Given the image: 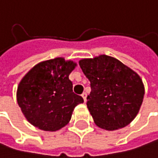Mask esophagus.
<instances>
[{
	"mask_svg": "<svg viewBox=\"0 0 158 158\" xmlns=\"http://www.w3.org/2000/svg\"><path fill=\"white\" fill-rule=\"evenodd\" d=\"M81 97L83 98V99H84V102H86L87 101V93H82V95H81Z\"/></svg>",
	"mask_w": 158,
	"mask_h": 158,
	"instance_id": "obj_1",
	"label": "esophagus"
}]
</instances>
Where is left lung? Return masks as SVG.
Wrapping results in <instances>:
<instances>
[{
    "instance_id": "8db88e82",
    "label": "left lung",
    "mask_w": 158,
    "mask_h": 158,
    "mask_svg": "<svg viewBox=\"0 0 158 158\" xmlns=\"http://www.w3.org/2000/svg\"><path fill=\"white\" fill-rule=\"evenodd\" d=\"M79 63L90 81L87 106L97 126L115 131L130 124L138 114L145 95L139 75L106 54L81 59Z\"/></svg>"
}]
</instances>
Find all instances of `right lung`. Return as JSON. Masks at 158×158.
<instances>
[{"mask_svg": "<svg viewBox=\"0 0 158 158\" xmlns=\"http://www.w3.org/2000/svg\"><path fill=\"white\" fill-rule=\"evenodd\" d=\"M77 63L57 57L35 65L17 89V102L26 119L45 131L67 125L75 106L84 102L72 91L70 72Z\"/></svg>", "mask_w": 158, "mask_h": 158, "instance_id": "1", "label": "right lung"}]
</instances>
